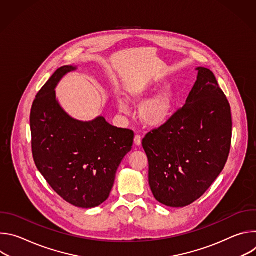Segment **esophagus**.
<instances>
[{
	"instance_id": "1",
	"label": "esophagus",
	"mask_w": 256,
	"mask_h": 256,
	"mask_svg": "<svg viewBox=\"0 0 256 256\" xmlns=\"http://www.w3.org/2000/svg\"><path fill=\"white\" fill-rule=\"evenodd\" d=\"M134 144H136V146H140V144H142V136L136 134L134 136Z\"/></svg>"
}]
</instances>
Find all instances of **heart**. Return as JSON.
Returning a JSON list of instances; mask_svg holds the SVG:
<instances>
[{"mask_svg":"<svg viewBox=\"0 0 256 256\" xmlns=\"http://www.w3.org/2000/svg\"><path fill=\"white\" fill-rule=\"evenodd\" d=\"M155 88L156 84L154 82L140 83L128 92V99L130 102L140 101L155 90ZM176 106V92L172 86L166 85L140 105L138 116L144 126L159 128L171 120ZM118 108L122 114H128V107L126 101L118 100Z\"/></svg>","mask_w":256,"mask_h":256,"instance_id":"1","label":"heart"}]
</instances>
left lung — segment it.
<instances>
[{"label":"left lung","mask_w":256,"mask_h":256,"mask_svg":"<svg viewBox=\"0 0 256 256\" xmlns=\"http://www.w3.org/2000/svg\"><path fill=\"white\" fill-rule=\"evenodd\" d=\"M186 103L142 138L155 198L172 208L198 200L220 175L232 140L231 107L212 72L200 66Z\"/></svg>","instance_id":"left-lung-1"}]
</instances>
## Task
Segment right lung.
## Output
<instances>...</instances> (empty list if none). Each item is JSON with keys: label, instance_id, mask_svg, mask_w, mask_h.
I'll use <instances>...</instances> for the list:
<instances>
[{"label": "right lung", "instance_id": "obj_1", "mask_svg": "<svg viewBox=\"0 0 256 256\" xmlns=\"http://www.w3.org/2000/svg\"><path fill=\"white\" fill-rule=\"evenodd\" d=\"M74 70L58 68L36 95L30 112L31 147L35 165L50 188L66 202L90 208L108 198L134 134L102 116L80 122L62 110L54 88Z\"/></svg>", "mask_w": 256, "mask_h": 256}]
</instances>
